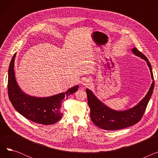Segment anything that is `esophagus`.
Masks as SVG:
<instances>
[{"label": "esophagus", "instance_id": "obj_1", "mask_svg": "<svg viewBox=\"0 0 158 158\" xmlns=\"http://www.w3.org/2000/svg\"><path fill=\"white\" fill-rule=\"evenodd\" d=\"M91 82V80L89 79H86L85 81H84V82H83V85L85 86H88L89 84H90Z\"/></svg>", "mask_w": 158, "mask_h": 158}]
</instances>
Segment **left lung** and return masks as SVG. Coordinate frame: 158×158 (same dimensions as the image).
<instances>
[{
    "mask_svg": "<svg viewBox=\"0 0 158 158\" xmlns=\"http://www.w3.org/2000/svg\"><path fill=\"white\" fill-rule=\"evenodd\" d=\"M131 51L135 56L142 58L147 62L150 70L152 82L147 94L142 101L131 108L126 110H114L106 106L95 96L92 90L88 88L86 92L88 97V106L90 108V117L95 125L99 128L114 131L126 128L138 123L145 111L147 106L153 93L154 82L153 73L150 62L147 58L138 50L134 47Z\"/></svg>",
    "mask_w": 158,
    "mask_h": 158,
    "instance_id": "1",
    "label": "left lung"
}]
</instances>
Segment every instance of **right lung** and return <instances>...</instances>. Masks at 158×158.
Returning a JSON list of instances; mask_svg holds the SVG:
<instances>
[{
    "instance_id": "obj_1",
    "label": "right lung",
    "mask_w": 158,
    "mask_h": 158,
    "mask_svg": "<svg viewBox=\"0 0 158 158\" xmlns=\"http://www.w3.org/2000/svg\"><path fill=\"white\" fill-rule=\"evenodd\" d=\"M16 53L8 70V95L15 109L25 118L37 123L51 125L63 116L61 107L63 100L78 90L76 85L64 92L46 97H37L25 93L18 85L14 70Z\"/></svg>"
}]
</instances>
